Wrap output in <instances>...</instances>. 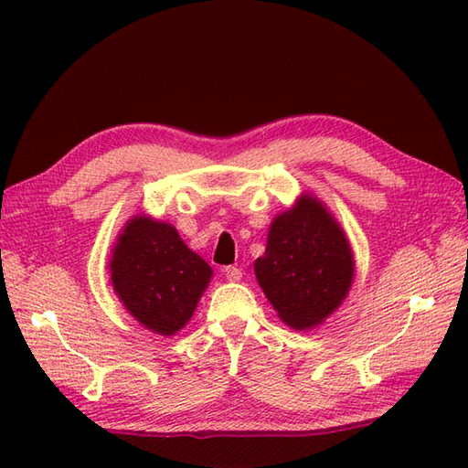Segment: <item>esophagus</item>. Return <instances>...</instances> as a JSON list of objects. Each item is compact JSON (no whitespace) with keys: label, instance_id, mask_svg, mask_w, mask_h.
Instances as JSON below:
<instances>
[{"label":"esophagus","instance_id":"1","mask_svg":"<svg viewBox=\"0 0 468 468\" xmlns=\"http://www.w3.org/2000/svg\"><path fill=\"white\" fill-rule=\"evenodd\" d=\"M225 277L229 282H239L241 277H243V273H241V270L239 267H225Z\"/></svg>","mask_w":468,"mask_h":468}]
</instances>
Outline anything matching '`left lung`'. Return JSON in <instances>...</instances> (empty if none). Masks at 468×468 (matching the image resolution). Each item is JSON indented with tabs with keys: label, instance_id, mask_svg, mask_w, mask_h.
Wrapping results in <instances>:
<instances>
[{
	"label": "left lung",
	"instance_id": "obj_1",
	"mask_svg": "<svg viewBox=\"0 0 468 468\" xmlns=\"http://www.w3.org/2000/svg\"><path fill=\"white\" fill-rule=\"evenodd\" d=\"M255 277L282 322L293 330L322 324L346 300L354 253L340 223L312 195L277 215Z\"/></svg>",
	"mask_w": 468,
	"mask_h": 468
}]
</instances>
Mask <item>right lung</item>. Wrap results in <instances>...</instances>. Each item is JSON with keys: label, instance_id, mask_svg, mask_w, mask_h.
<instances>
[{"label": "right lung", "instance_id": "obj_1", "mask_svg": "<svg viewBox=\"0 0 468 468\" xmlns=\"http://www.w3.org/2000/svg\"><path fill=\"white\" fill-rule=\"evenodd\" d=\"M108 270L126 312L161 335L183 330L213 275L173 225L144 215L124 225Z\"/></svg>", "mask_w": 468, "mask_h": 468}]
</instances>
